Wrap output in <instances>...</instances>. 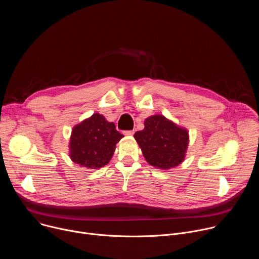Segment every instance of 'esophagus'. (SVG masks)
<instances>
[{
  "label": "esophagus",
  "instance_id": "1",
  "mask_svg": "<svg viewBox=\"0 0 259 259\" xmlns=\"http://www.w3.org/2000/svg\"><path fill=\"white\" fill-rule=\"evenodd\" d=\"M134 134V131L133 130H127V131H124V135H127V136H131Z\"/></svg>",
  "mask_w": 259,
  "mask_h": 259
}]
</instances>
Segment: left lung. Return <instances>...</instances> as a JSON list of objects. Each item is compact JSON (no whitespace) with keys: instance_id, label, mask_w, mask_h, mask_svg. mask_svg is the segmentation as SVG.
Returning <instances> with one entry per match:
<instances>
[{"instance_id":"8db88e82","label":"left lung","mask_w":259,"mask_h":259,"mask_svg":"<svg viewBox=\"0 0 259 259\" xmlns=\"http://www.w3.org/2000/svg\"><path fill=\"white\" fill-rule=\"evenodd\" d=\"M134 138L150 165L170 169L183 162L189 144V132L164 116H151L144 121V129Z\"/></svg>"}]
</instances>
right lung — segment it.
Masks as SVG:
<instances>
[{"label": "right lung", "mask_w": 259, "mask_h": 259, "mask_svg": "<svg viewBox=\"0 0 259 259\" xmlns=\"http://www.w3.org/2000/svg\"><path fill=\"white\" fill-rule=\"evenodd\" d=\"M124 137L113 122L94 114L73 127L69 140V157L82 167L97 169L112 159L116 144Z\"/></svg>", "instance_id": "1"}]
</instances>
